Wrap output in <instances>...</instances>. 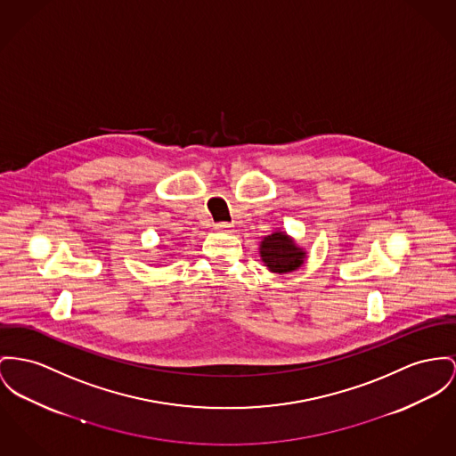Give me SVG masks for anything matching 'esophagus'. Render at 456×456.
Listing matches in <instances>:
<instances>
[{"label":"esophagus","instance_id":"obj_1","mask_svg":"<svg viewBox=\"0 0 456 456\" xmlns=\"http://www.w3.org/2000/svg\"><path fill=\"white\" fill-rule=\"evenodd\" d=\"M214 228H216L217 232H233V226H232L230 223H216Z\"/></svg>","mask_w":456,"mask_h":456}]
</instances>
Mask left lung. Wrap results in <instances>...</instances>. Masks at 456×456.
Segmentation results:
<instances>
[{"mask_svg": "<svg viewBox=\"0 0 456 456\" xmlns=\"http://www.w3.org/2000/svg\"><path fill=\"white\" fill-rule=\"evenodd\" d=\"M261 259L273 273H290L301 268L305 250L294 242L285 232H274L265 237L259 247Z\"/></svg>", "mask_w": 456, "mask_h": 456, "instance_id": "left-lung-1", "label": "left lung"}]
</instances>
